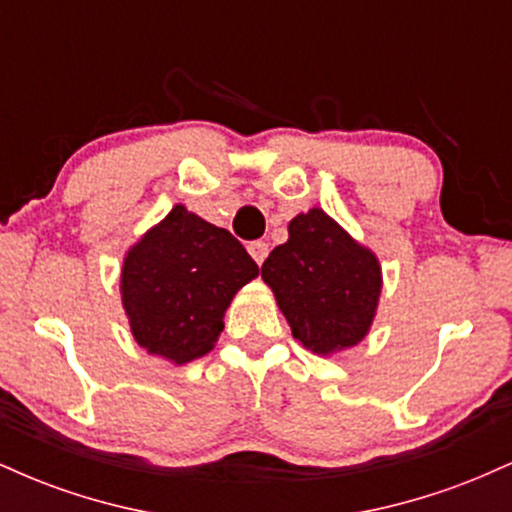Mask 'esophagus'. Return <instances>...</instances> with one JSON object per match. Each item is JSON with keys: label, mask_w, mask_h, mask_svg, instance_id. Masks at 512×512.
<instances>
[{"label": "esophagus", "mask_w": 512, "mask_h": 512, "mask_svg": "<svg viewBox=\"0 0 512 512\" xmlns=\"http://www.w3.org/2000/svg\"><path fill=\"white\" fill-rule=\"evenodd\" d=\"M248 252H250L252 260H255L257 264H262L264 257L269 255V245L264 243V240H255V243L248 245Z\"/></svg>", "instance_id": "34e87169"}]
</instances>
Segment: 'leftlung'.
Segmentation results:
<instances>
[{"label": "left lung", "instance_id": "left-lung-1", "mask_svg": "<svg viewBox=\"0 0 512 512\" xmlns=\"http://www.w3.org/2000/svg\"><path fill=\"white\" fill-rule=\"evenodd\" d=\"M262 279L293 337L320 356L363 342L383 291L375 252L317 207L293 216L289 240L269 252Z\"/></svg>", "mask_w": 512, "mask_h": 512}]
</instances>
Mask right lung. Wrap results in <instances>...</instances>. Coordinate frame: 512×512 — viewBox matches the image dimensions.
I'll return each instance as SVG.
<instances>
[{"label":"right lung","instance_id":"add662e5","mask_svg":"<svg viewBox=\"0 0 512 512\" xmlns=\"http://www.w3.org/2000/svg\"><path fill=\"white\" fill-rule=\"evenodd\" d=\"M260 274L226 228L175 204L122 260L120 296L134 342L182 366L214 349L233 296Z\"/></svg>","mask_w":512,"mask_h":512}]
</instances>
